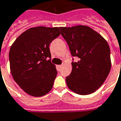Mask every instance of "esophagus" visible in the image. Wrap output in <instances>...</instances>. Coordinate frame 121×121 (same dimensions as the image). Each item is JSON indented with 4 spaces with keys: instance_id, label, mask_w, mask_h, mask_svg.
I'll return each mask as SVG.
<instances>
[{
    "instance_id": "esophagus-1",
    "label": "esophagus",
    "mask_w": 121,
    "mask_h": 121,
    "mask_svg": "<svg viewBox=\"0 0 121 121\" xmlns=\"http://www.w3.org/2000/svg\"><path fill=\"white\" fill-rule=\"evenodd\" d=\"M61 67H62V65H58V66H57V68H58V69L59 71L61 69Z\"/></svg>"
}]
</instances>
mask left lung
<instances>
[{"instance_id":"1","label":"left lung","mask_w":121,"mask_h":121,"mask_svg":"<svg viewBox=\"0 0 121 121\" xmlns=\"http://www.w3.org/2000/svg\"><path fill=\"white\" fill-rule=\"evenodd\" d=\"M61 34L69 45L71 54L78 58L72 64L66 77L71 90L81 95L94 92L102 86L110 72V48L98 33L86 25L60 27Z\"/></svg>"}]
</instances>
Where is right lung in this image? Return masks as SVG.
<instances>
[{"label":"right lung","mask_w":121,"mask_h":121,"mask_svg":"<svg viewBox=\"0 0 121 121\" xmlns=\"http://www.w3.org/2000/svg\"><path fill=\"white\" fill-rule=\"evenodd\" d=\"M58 27H36L17 38L9 52L12 75L19 87L35 97L44 96L52 90L57 75L51 63L49 45L60 36Z\"/></svg>","instance_id":"1"}]
</instances>
